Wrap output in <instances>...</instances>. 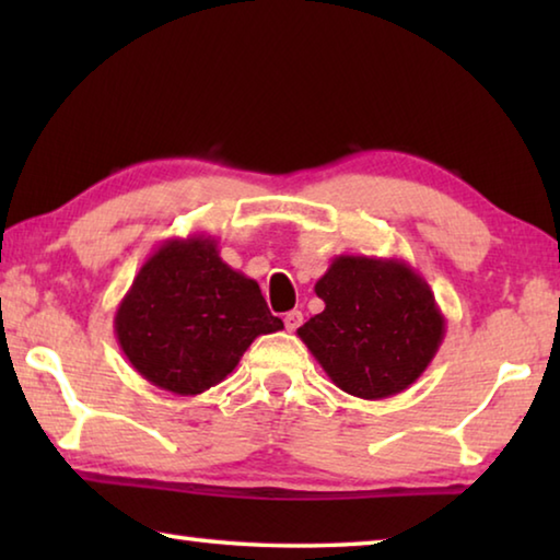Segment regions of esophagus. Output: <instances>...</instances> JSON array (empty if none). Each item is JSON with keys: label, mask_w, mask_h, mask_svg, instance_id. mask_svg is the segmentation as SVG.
Masks as SVG:
<instances>
[{"label": "esophagus", "mask_w": 560, "mask_h": 560, "mask_svg": "<svg viewBox=\"0 0 560 560\" xmlns=\"http://www.w3.org/2000/svg\"><path fill=\"white\" fill-rule=\"evenodd\" d=\"M283 324H287V330H296L303 324V314L301 311H289V314L283 316Z\"/></svg>", "instance_id": "34e87169"}]
</instances>
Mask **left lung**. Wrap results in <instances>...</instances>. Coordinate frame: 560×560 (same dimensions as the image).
<instances>
[{
    "label": "left lung",
    "mask_w": 560,
    "mask_h": 560,
    "mask_svg": "<svg viewBox=\"0 0 560 560\" xmlns=\"http://www.w3.org/2000/svg\"><path fill=\"white\" fill-rule=\"evenodd\" d=\"M314 291L326 308L296 334L343 393L397 395L438 355L447 324L430 283L402 259L340 254Z\"/></svg>",
    "instance_id": "left-lung-1"
}]
</instances>
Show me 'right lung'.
<instances>
[{
    "label": "right lung",
    "instance_id": "add662e5",
    "mask_svg": "<svg viewBox=\"0 0 560 560\" xmlns=\"http://www.w3.org/2000/svg\"><path fill=\"white\" fill-rule=\"evenodd\" d=\"M118 346L150 385L192 397L230 375L257 336L277 334L259 283L224 264L217 240H167L132 279L113 318Z\"/></svg>",
    "mask_w": 560,
    "mask_h": 560
}]
</instances>
